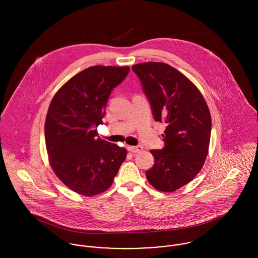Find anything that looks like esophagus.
<instances>
[{"mask_svg": "<svg viewBox=\"0 0 258 258\" xmlns=\"http://www.w3.org/2000/svg\"><path fill=\"white\" fill-rule=\"evenodd\" d=\"M127 150L131 153H139L143 150L142 146H128Z\"/></svg>", "mask_w": 258, "mask_h": 258, "instance_id": "1", "label": "esophagus"}]
</instances>
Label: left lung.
<instances>
[{"mask_svg": "<svg viewBox=\"0 0 258 258\" xmlns=\"http://www.w3.org/2000/svg\"><path fill=\"white\" fill-rule=\"evenodd\" d=\"M132 70L140 78L154 119L167 124L163 150H151L155 164L146 172L156 189L172 192L189 183L207 159L212 117L198 87L164 62L138 63Z\"/></svg>", "mask_w": 258, "mask_h": 258, "instance_id": "8db88e82", "label": "left lung"}]
</instances>
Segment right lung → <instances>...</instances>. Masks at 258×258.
Segmentation results:
<instances>
[{
    "instance_id": "add662e5",
    "label": "right lung",
    "mask_w": 258,
    "mask_h": 258,
    "mask_svg": "<svg viewBox=\"0 0 258 258\" xmlns=\"http://www.w3.org/2000/svg\"><path fill=\"white\" fill-rule=\"evenodd\" d=\"M129 71V67L88 68L67 81L49 104L44 123L49 165L81 196L108 189L126 159V149L96 137V127L102 124L112 89Z\"/></svg>"
}]
</instances>
